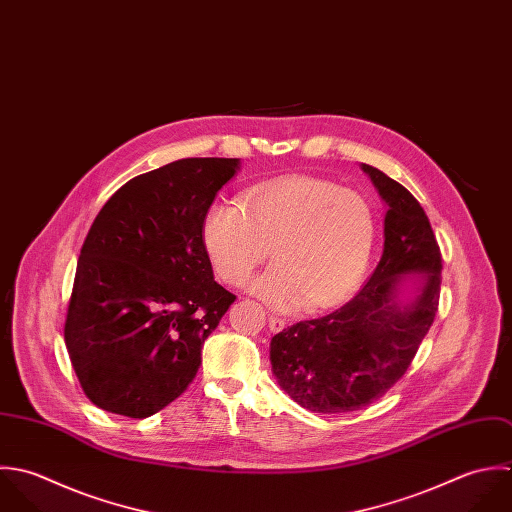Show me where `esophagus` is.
<instances>
[{
	"label": "esophagus",
	"instance_id": "34e87169",
	"mask_svg": "<svg viewBox=\"0 0 512 512\" xmlns=\"http://www.w3.org/2000/svg\"><path fill=\"white\" fill-rule=\"evenodd\" d=\"M268 326H270L272 332H282V330L286 328V320H282V318H278V316H270V318H268Z\"/></svg>",
	"mask_w": 512,
	"mask_h": 512
}]
</instances>
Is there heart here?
Returning <instances> with one entry per match:
<instances>
[{"mask_svg":"<svg viewBox=\"0 0 512 512\" xmlns=\"http://www.w3.org/2000/svg\"><path fill=\"white\" fill-rule=\"evenodd\" d=\"M377 234L371 202L316 176H288L248 188L240 204L214 200L202 244L216 274L242 286L270 256L252 292L276 310L328 308L363 278Z\"/></svg>","mask_w":512,"mask_h":512,"instance_id":"b5f03b06","label":"heart"}]
</instances>
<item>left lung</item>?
I'll list each match as a JSON object with an SVG mask.
<instances>
[{
  "mask_svg": "<svg viewBox=\"0 0 512 512\" xmlns=\"http://www.w3.org/2000/svg\"><path fill=\"white\" fill-rule=\"evenodd\" d=\"M361 171L387 206L377 268L340 310L298 322L270 343L280 387L314 413H349L383 397L405 375L439 308L443 264L425 210L385 172Z\"/></svg>",
  "mask_w": 512,
  "mask_h": 512,
  "instance_id": "1",
  "label": "left lung"
}]
</instances>
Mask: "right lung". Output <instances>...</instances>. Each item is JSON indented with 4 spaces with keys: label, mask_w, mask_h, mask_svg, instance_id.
<instances>
[{
    "label": "right lung",
    "mask_w": 512,
    "mask_h": 512,
    "mask_svg": "<svg viewBox=\"0 0 512 512\" xmlns=\"http://www.w3.org/2000/svg\"><path fill=\"white\" fill-rule=\"evenodd\" d=\"M240 159H180L123 184L83 242L65 345L85 395L145 419L196 377L234 294L214 282L200 228Z\"/></svg>",
    "instance_id": "obj_1"
}]
</instances>
